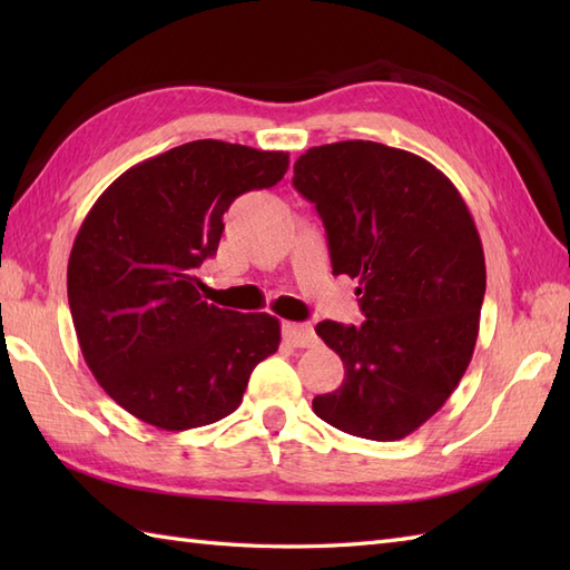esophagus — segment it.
Returning <instances> with one entry per match:
<instances>
[{
  "label": "esophagus",
  "instance_id": "1",
  "mask_svg": "<svg viewBox=\"0 0 570 570\" xmlns=\"http://www.w3.org/2000/svg\"><path fill=\"white\" fill-rule=\"evenodd\" d=\"M282 333H284V341L294 347H313L318 343L316 331L306 323H284Z\"/></svg>",
  "mask_w": 570,
  "mask_h": 570
}]
</instances>
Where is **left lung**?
<instances>
[{"label":"left lung","mask_w":570,"mask_h":570,"mask_svg":"<svg viewBox=\"0 0 570 570\" xmlns=\"http://www.w3.org/2000/svg\"><path fill=\"white\" fill-rule=\"evenodd\" d=\"M294 188L316 205L333 274L360 278L365 321H323L345 380L313 399L325 423L399 441L439 411L475 350L485 254L465 200L439 168L377 141L313 147Z\"/></svg>","instance_id":"obj_1"}]
</instances>
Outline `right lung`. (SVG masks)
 Segmentation results:
<instances>
[{
	"label": "right lung",
	"instance_id": "right-lung-1",
	"mask_svg": "<svg viewBox=\"0 0 570 570\" xmlns=\"http://www.w3.org/2000/svg\"><path fill=\"white\" fill-rule=\"evenodd\" d=\"M286 168V151L188 141L131 166L82 220L70 316L95 380L131 416L164 431L208 426L276 353L278 321L203 301L196 269L217 252L233 200L276 186Z\"/></svg>",
	"mask_w": 570,
	"mask_h": 570
}]
</instances>
